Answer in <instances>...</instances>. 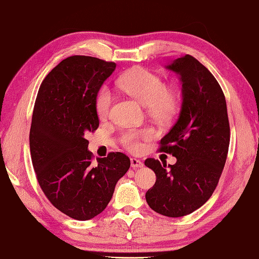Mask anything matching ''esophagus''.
I'll list each match as a JSON object with an SVG mask.
<instances>
[{"mask_svg": "<svg viewBox=\"0 0 259 259\" xmlns=\"http://www.w3.org/2000/svg\"><path fill=\"white\" fill-rule=\"evenodd\" d=\"M131 164L133 168H139V167H143V162L139 159H135V157H132L131 159Z\"/></svg>", "mask_w": 259, "mask_h": 259, "instance_id": "1", "label": "esophagus"}]
</instances>
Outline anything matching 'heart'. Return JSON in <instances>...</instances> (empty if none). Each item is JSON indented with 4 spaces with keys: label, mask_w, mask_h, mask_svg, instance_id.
Segmentation results:
<instances>
[{
    "label": "heart",
    "mask_w": 259,
    "mask_h": 259,
    "mask_svg": "<svg viewBox=\"0 0 259 259\" xmlns=\"http://www.w3.org/2000/svg\"><path fill=\"white\" fill-rule=\"evenodd\" d=\"M120 91L130 95L146 107L147 113L156 119L165 120L176 113L178 107V93L176 89L164 85L160 76L144 68H134L117 80ZM113 102L112 93L103 87L96 95L95 109L100 119H105L109 114ZM154 136L152 128L127 130L122 135V143L131 151H139L141 140H150Z\"/></svg>",
    "instance_id": "b5f03b06"
}]
</instances>
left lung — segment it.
I'll return each mask as SVG.
<instances>
[{
	"mask_svg": "<svg viewBox=\"0 0 259 259\" xmlns=\"http://www.w3.org/2000/svg\"><path fill=\"white\" fill-rule=\"evenodd\" d=\"M182 83V104L176 124L161 140L160 151L176 164L147 159L155 184L145 199L155 212L178 218L193 212L212 196L223 173L230 141L225 95L218 81L196 58L186 55L165 66Z\"/></svg>",
	"mask_w": 259,
	"mask_h": 259,
	"instance_id": "8db88e82",
	"label": "left lung"
}]
</instances>
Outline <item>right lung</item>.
<instances>
[{
    "mask_svg": "<svg viewBox=\"0 0 259 259\" xmlns=\"http://www.w3.org/2000/svg\"><path fill=\"white\" fill-rule=\"evenodd\" d=\"M115 68L98 58L68 57L47 75L35 99L30 151L36 179L49 201L76 220L103 212L131 166L120 152L93 164L85 137L98 128L95 99Z\"/></svg>",
    "mask_w": 259,
    "mask_h": 259,
    "instance_id": "1",
    "label": "right lung"
}]
</instances>
